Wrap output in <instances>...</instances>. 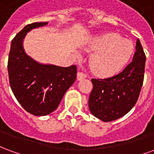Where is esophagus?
<instances>
[{
    "mask_svg": "<svg viewBox=\"0 0 154 154\" xmlns=\"http://www.w3.org/2000/svg\"><path fill=\"white\" fill-rule=\"evenodd\" d=\"M87 77V75L82 72H77V80H82V79H84Z\"/></svg>",
    "mask_w": 154,
    "mask_h": 154,
    "instance_id": "obj_1",
    "label": "esophagus"
}]
</instances>
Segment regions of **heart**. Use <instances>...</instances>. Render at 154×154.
Segmentation results:
<instances>
[{
  "instance_id": "1",
  "label": "heart",
  "mask_w": 154,
  "mask_h": 154,
  "mask_svg": "<svg viewBox=\"0 0 154 154\" xmlns=\"http://www.w3.org/2000/svg\"><path fill=\"white\" fill-rule=\"evenodd\" d=\"M87 48L96 52L91 57L90 67L99 77H110L118 73L134 53L132 42L118 34H107L92 38Z\"/></svg>"
}]
</instances>
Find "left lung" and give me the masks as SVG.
I'll use <instances>...</instances> for the list:
<instances>
[{"label":"left lung","instance_id":"obj_1","mask_svg":"<svg viewBox=\"0 0 154 154\" xmlns=\"http://www.w3.org/2000/svg\"><path fill=\"white\" fill-rule=\"evenodd\" d=\"M132 62L113 77L91 79L93 89L89 97L91 113L105 122L119 119L129 112L138 100L144 77L146 56L137 39Z\"/></svg>","mask_w":154,"mask_h":154}]
</instances>
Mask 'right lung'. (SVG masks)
<instances>
[{"instance_id":"right-lung-1","label":"right lung","mask_w":154,"mask_h":154,"mask_svg":"<svg viewBox=\"0 0 154 154\" xmlns=\"http://www.w3.org/2000/svg\"><path fill=\"white\" fill-rule=\"evenodd\" d=\"M48 22L29 24L11 41L8 58L10 86L16 100L27 112L43 116L57 109L65 92L77 77V67L41 64L25 54L23 40L31 29Z\"/></svg>"}]
</instances>
